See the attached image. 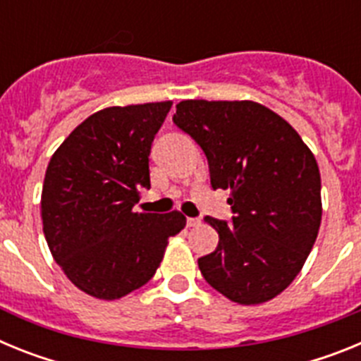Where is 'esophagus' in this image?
Masks as SVG:
<instances>
[{"instance_id":"1","label":"esophagus","mask_w":361,"mask_h":361,"mask_svg":"<svg viewBox=\"0 0 361 361\" xmlns=\"http://www.w3.org/2000/svg\"><path fill=\"white\" fill-rule=\"evenodd\" d=\"M200 222H202L200 219H191V216H188V220H186L188 228H197V226H200Z\"/></svg>"}]
</instances>
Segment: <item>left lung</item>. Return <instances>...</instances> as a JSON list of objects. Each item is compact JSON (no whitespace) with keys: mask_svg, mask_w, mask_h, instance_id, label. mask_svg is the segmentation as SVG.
Masks as SVG:
<instances>
[{"mask_svg":"<svg viewBox=\"0 0 361 361\" xmlns=\"http://www.w3.org/2000/svg\"><path fill=\"white\" fill-rule=\"evenodd\" d=\"M173 123L204 149L213 190H228L233 224L219 233L199 269L213 289L242 305L264 304L296 279L322 222L317 159L291 124L255 101L188 99Z\"/></svg>","mask_w":361,"mask_h":361,"instance_id":"obj_1","label":"left lung"}]
</instances>
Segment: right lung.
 I'll use <instances>...</instances> for the list:
<instances>
[{
	"label": "right lung",
	"mask_w": 361,
	"mask_h": 361,
	"mask_svg": "<svg viewBox=\"0 0 361 361\" xmlns=\"http://www.w3.org/2000/svg\"><path fill=\"white\" fill-rule=\"evenodd\" d=\"M171 101L92 114L54 152L41 191L43 233L70 282L99 300L142 288L186 216L137 213L149 190V148Z\"/></svg>",
	"instance_id": "right-lung-1"
}]
</instances>
